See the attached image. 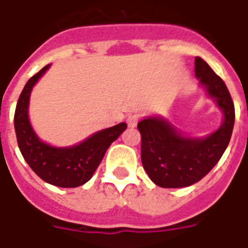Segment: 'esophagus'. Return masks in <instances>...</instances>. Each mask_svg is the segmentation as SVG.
Listing matches in <instances>:
<instances>
[{"label": "esophagus", "mask_w": 248, "mask_h": 248, "mask_svg": "<svg viewBox=\"0 0 248 248\" xmlns=\"http://www.w3.org/2000/svg\"><path fill=\"white\" fill-rule=\"evenodd\" d=\"M139 122V116L138 114H130L127 117V124L128 127H135L136 124Z\"/></svg>", "instance_id": "esophagus-1"}]
</instances>
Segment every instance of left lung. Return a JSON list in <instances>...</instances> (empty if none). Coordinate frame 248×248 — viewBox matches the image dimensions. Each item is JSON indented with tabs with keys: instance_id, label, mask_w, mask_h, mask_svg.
Wrapping results in <instances>:
<instances>
[{
	"instance_id": "obj_1",
	"label": "left lung",
	"mask_w": 248,
	"mask_h": 248,
	"mask_svg": "<svg viewBox=\"0 0 248 248\" xmlns=\"http://www.w3.org/2000/svg\"><path fill=\"white\" fill-rule=\"evenodd\" d=\"M194 65L196 77L223 112V124L206 138H186L161 117L140 121L143 167L162 188L189 186L206 176L221 158L233 132L234 104L227 85L203 59L197 56Z\"/></svg>"
}]
</instances>
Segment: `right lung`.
<instances>
[{"label":"right lung","instance_id":"obj_1","mask_svg":"<svg viewBox=\"0 0 248 248\" xmlns=\"http://www.w3.org/2000/svg\"><path fill=\"white\" fill-rule=\"evenodd\" d=\"M48 67L50 64L31 77L19 96L14 116L17 145L29 167L42 180L60 188H76L93 177L109 145L118 139L127 124L122 122L101 130L73 147L56 148L41 141L29 122L28 105L33 86Z\"/></svg>","mask_w":248,"mask_h":248}]
</instances>
